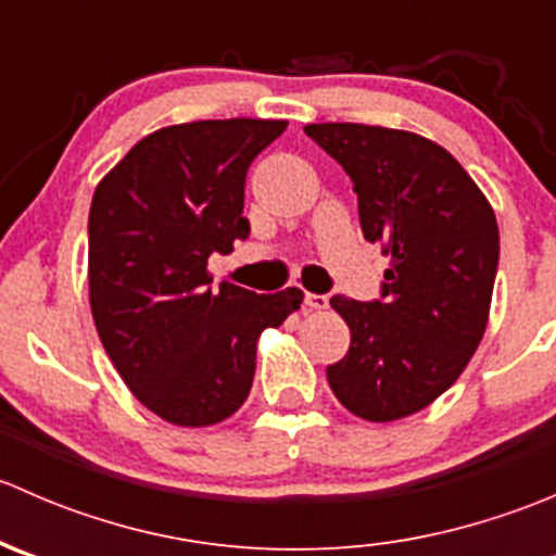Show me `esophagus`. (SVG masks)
Returning <instances> with one entry per match:
<instances>
[{
	"label": "esophagus",
	"mask_w": 556,
	"mask_h": 556,
	"mask_svg": "<svg viewBox=\"0 0 556 556\" xmlns=\"http://www.w3.org/2000/svg\"><path fill=\"white\" fill-rule=\"evenodd\" d=\"M304 304L309 306V309H328V295H317V293H306L304 295Z\"/></svg>",
	"instance_id": "34e87169"
}]
</instances>
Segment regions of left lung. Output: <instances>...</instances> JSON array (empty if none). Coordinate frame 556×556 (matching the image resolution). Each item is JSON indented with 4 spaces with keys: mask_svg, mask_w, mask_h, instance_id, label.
<instances>
[{
    "mask_svg": "<svg viewBox=\"0 0 556 556\" xmlns=\"http://www.w3.org/2000/svg\"><path fill=\"white\" fill-rule=\"evenodd\" d=\"M304 131L350 174L363 237L390 255L382 299H330L352 341L328 384L355 417L403 419L457 382L484 336L501 255L495 212L457 159L419 134L363 123Z\"/></svg>",
    "mask_w": 556,
    "mask_h": 556,
    "instance_id": "1",
    "label": "left lung"
}]
</instances>
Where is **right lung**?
<instances>
[{"label": "right lung", "mask_w": 556, "mask_h": 556, "mask_svg": "<svg viewBox=\"0 0 556 556\" xmlns=\"http://www.w3.org/2000/svg\"><path fill=\"white\" fill-rule=\"evenodd\" d=\"M288 121H193L139 139L97 185L88 290L112 366L142 406L179 428L231 417L255 377L257 339L304 301L212 288L206 261L250 237L244 177Z\"/></svg>", "instance_id": "1"}]
</instances>
